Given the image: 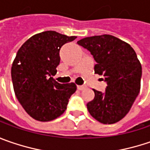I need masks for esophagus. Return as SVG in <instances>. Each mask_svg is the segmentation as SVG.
Here are the masks:
<instances>
[{"mask_svg":"<svg viewBox=\"0 0 150 150\" xmlns=\"http://www.w3.org/2000/svg\"><path fill=\"white\" fill-rule=\"evenodd\" d=\"M77 89L80 90V91H82V90L85 89V86H77Z\"/></svg>","mask_w":150,"mask_h":150,"instance_id":"34e87169","label":"esophagus"}]
</instances>
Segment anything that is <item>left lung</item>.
<instances>
[{"instance_id": "obj_1", "label": "left lung", "mask_w": 150, "mask_h": 150, "mask_svg": "<svg viewBox=\"0 0 150 150\" xmlns=\"http://www.w3.org/2000/svg\"><path fill=\"white\" fill-rule=\"evenodd\" d=\"M77 43L93 56L96 74L103 75L107 87L104 92L94 90L95 97L87 109L95 119L112 124L132 108L140 91L142 66L134 49L112 35L88 37Z\"/></svg>"}]
</instances>
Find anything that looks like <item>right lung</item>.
<instances>
[{
    "label": "right lung",
    "instance_id": "1",
    "mask_svg": "<svg viewBox=\"0 0 150 150\" xmlns=\"http://www.w3.org/2000/svg\"><path fill=\"white\" fill-rule=\"evenodd\" d=\"M75 38L46 31L31 37L17 51L11 66L13 88L18 101L33 118L49 122L66 110L76 86L60 84L53 76L60 62L61 47Z\"/></svg>",
    "mask_w": 150,
    "mask_h": 150
}]
</instances>
